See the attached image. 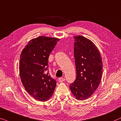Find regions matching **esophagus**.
<instances>
[{"label": "esophagus", "mask_w": 121, "mask_h": 121, "mask_svg": "<svg viewBox=\"0 0 121 121\" xmlns=\"http://www.w3.org/2000/svg\"><path fill=\"white\" fill-rule=\"evenodd\" d=\"M65 80V79L64 78H63V77H60L59 78V81L60 82H64Z\"/></svg>", "instance_id": "1"}]
</instances>
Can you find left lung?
I'll list each match as a JSON object with an SVG mask.
<instances>
[{"instance_id": "1", "label": "left lung", "mask_w": 121, "mask_h": 121, "mask_svg": "<svg viewBox=\"0 0 121 121\" xmlns=\"http://www.w3.org/2000/svg\"><path fill=\"white\" fill-rule=\"evenodd\" d=\"M74 39L76 78L70 89L76 99L82 101L88 99L99 87L102 61L99 49L90 39L81 35L75 36Z\"/></svg>"}]
</instances>
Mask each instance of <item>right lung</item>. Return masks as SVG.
<instances>
[{
	"instance_id": "1",
	"label": "right lung",
	"mask_w": 121,
	"mask_h": 121,
	"mask_svg": "<svg viewBox=\"0 0 121 121\" xmlns=\"http://www.w3.org/2000/svg\"><path fill=\"white\" fill-rule=\"evenodd\" d=\"M60 39L40 36L28 42L22 50L19 74L26 91L35 99L46 101L51 97L56 81L49 75L48 59Z\"/></svg>"
}]
</instances>
